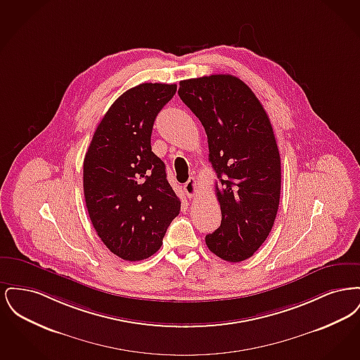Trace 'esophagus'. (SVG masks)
Returning a JSON list of instances; mask_svg holds the SVG:
<instances>
[{
  "label": "esophagus",
  "instance_id": "34e87169",
  "mask_svg": "<svg viewBox=\"0 0 360 360\" xmlns=\"http://www.w3.org/2000/svg\"><path fill=\"white\" fill-rule=\"evenodd\" d=\"M184 191L188 195V198L194 197L198 193V188H197V181L194 178H190L188 182L184 185Z\"/></svg>",
  "mask_w": 360,
  "mask_h": 360
}]
</instances>
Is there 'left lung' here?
<instances>
[{"label":"left lung","mask_w":360,"mask_h":360,"mask_svg":"<svg viewBox=\"0 0 360 360\" xmlns=\"http://www.w3.org/2000/svg\"><path fill=\"white\" fill-rule=\"evenodd\" d=\"M178 94L205 128L219 178L221 225L206 245L226 262L245 260L267 239L279 205L281 156L270 119L254 91L229 74L181 81Z\"/></svg>","instance_id":"1"}]
</instances>
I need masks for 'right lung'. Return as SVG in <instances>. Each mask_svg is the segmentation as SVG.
I'll list each match as a JSON object with an SVG mask.
<instances>
[{
	"instance_id": "obj_1",
	"label": "right lung",
	"mask_w": 360,
	"mask_h": 360,
	"mask_svg": "<svg viewBox=\"0 0 360 360\" xmlns=\"http://www.w3.org/2000/svg\"><path fill=\"white\" fill-rule=\"evenodd\" d=\"M176 85L140 84L112 103L84 160V194L91 224L115 255H154L179 214L166 166L151 150L154 121Z\"/></svg>"
}]
</instances>
